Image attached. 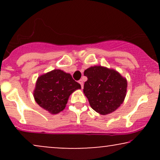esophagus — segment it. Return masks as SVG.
<instances>
[{
    "label": "esophagus",
    "instance_id": "obj_1",
    "mask_svg": "<svg viewBox=\"0 0 160 160\" xmlns=\"http://www.w3.org/2000/svg\"><path fill=\"white\" fill-rule=\"evenodd\" d=\"M79 83H80V85H81V87H82V88L83 87V80H79Z\"/></svg>",
    "mask_w": 160,
    "mask_h": 160
}]
</instances>
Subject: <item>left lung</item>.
<instances>
[{
	"label": "left lung",
	"mask_w": 160,
	"mask_h": 160,
	"mask_svg": "<svg viewBox=\"0 0 160 160\" xmlns=\"http://www.w3.org/2000/svg\"><path fill=\"white\" fill-rule=\"evenodd\" d=\"M87 81L83 92L91 108L102 115L113 113L123 103L127 92V80L114 69L101 65L84 71Z\"/></svg>",
	"instance_id": "left-lung-1"
}]
</instances>
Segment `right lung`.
Segmentation results:
<instances>
[{
	"label": "right lung",
	"instance_id": "add662e5",
	"mask_svg": "<svg viewBox=\"0 0 160 160\" xmlns=\"http://www.w3.org/2000/svg\"><path fill=\"white\" fill-rule=\"evenodd\" d=\"M80 89V84L71 74L54 69L38 77L33 95L40 108L56 114L65 109L70 95Z\"/></svg>",
	"mask_w": 160,
	"mask_h": 160
}]
</instances>
